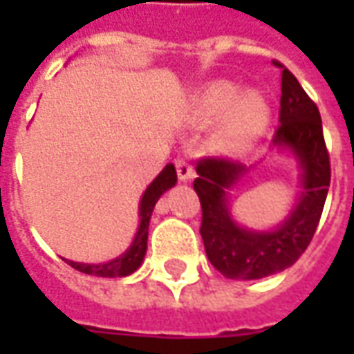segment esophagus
<instances>
[{
  "instance_id": "esophagus-1",
  "label": "esophagus",
  "mask_w": 354,
  "mask_h": 354,
  "mask_svg": "<svg viewBox=\"0 0 354 354\" xmlns=\"http://www.w3.org/2000/svg\"><path fill=\"white\" fill-rule=\"evenodd\" d=\"M176 172L178 178H180V182H189L195 178V170L189 165V161H185V159H178L176 161Z\"/></svg>"
}]
</instances>
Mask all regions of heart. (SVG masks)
<instances>
[{"mask_svg":"<svg viewBox=\"0 0 354 354\" xmlns=\"http://www.w3.org/2000/svg\"><path fill=\"white\" fill-rule=\"evenodd\" d=\"M218 124L214 147L220 153L241 155L261 138L269 124V104L258 93L241 94L230 81H216L195 98L193 121L197 124Z\"/></svg>","mask_w":354,"mask_h":354,"instance_id":"1","label":"heart"}]
</instances>
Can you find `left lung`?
Instances as JSON below:
<instances>
[{
  "instance_id": "1",
  "label": "left lung",
  "mask_w": 354,
  "mask_h": 354,
  "mask_svg": "<svg viewBox=\"0 0 354 354\" xmlns=\"http://www.w3.org/2000/svg\"><path fill=\"white\" fill-rule=\"evenodd\" d=\"M281 111L273 144L296 157L301 193L286 220L269 231L239 225L230 210V189L248 169L220 157L201 159L193 187L203 208L201 237L210 263L227 279L254 281L294 266L311 243L330 187V157L317 104L281 62Z\"/></svg>"
}]
</instances>
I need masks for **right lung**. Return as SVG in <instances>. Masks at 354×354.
<instances>
[{"label":"right lung","instance_id":"add662e5","mask_svg":"<svg viewBox=\"0 0 354 354\" xmlns=\"http://www.w3.org/2000/svg\"><path fill=\"white\" fill-rule=\"evenodd\" d=\"M178 182L176 169L174 165L169 162L165 169L159 172V176L155 178L151 184L147 185V189L142 195L140 199V208H138V218L140 225L136 235H134V241L131 243V246L124 250L119 258H113V260L104 261V263H80V261L66 260L68 266H72L73 269H77L81 273L94 274V277H127V274L134 273L142 261H144V256H146L147 250V230H149V220H151V212H153L155 203L159 201L162 193L169 192L170 187H174Z\"/></svg>","mask_w":354,"mask_h":354}]
</instances>
